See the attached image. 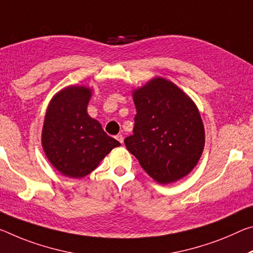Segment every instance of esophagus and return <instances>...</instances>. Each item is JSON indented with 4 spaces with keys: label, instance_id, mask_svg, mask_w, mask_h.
I'll return each mask as SVG.
<instances>
[{
    "label": "esophagus",
    "instance_id": "34e87169",
    "mask_svg": "<svg viewBox=\"0 0 253 253\" xmlns=\"http://www.w3.org/2000/svg\"><path fill=\"white\" fill-rule=\"evenodd\" d=\"M116 139H117V141L119 142V143H124V136L123 135H117L116 136Z\"/></svg>",
    "mask_w": 253,
    "mask_h": 253
}]
</instances>
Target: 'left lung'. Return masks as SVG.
I'll use <instances>...</instances> for the list:
<instances>
[{"instance_id": "left-lung-1", "label": "left lung", "mask_w": 253, "mask_h": 253, "mask_svg": "<svg viewBox=\"0 0 253 253\" xmlns=\"http://www.w3.org/2000/svg\"><path fill=\"white\" fill-rule=\"evenodd\" d=\"M137 114L127 150L160 184L175 182L197 166L205 146V128L189 95L156 76L133 90Z\"/></svg>"}]
</instances>
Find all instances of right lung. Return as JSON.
<instances>
[{
    "label": "right lung",
    "mask_w": 253,
    "mask_h": 253,
    "mask_svg": "<svg viewBox=\"0 0 253 253\" xmlns=\"http://www.w3.org/2000/svg\"><path fill=\"white\" fill-rule=\"evenodd\" d=\"M91 87L69 85L58 91L47 107L42 145L48 161L69 178L81 179L120 143L103 131L87 114Z\"/></svg>",
    "instance_id": "add662e5"
}]
</instances>
